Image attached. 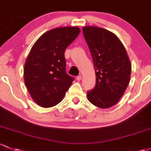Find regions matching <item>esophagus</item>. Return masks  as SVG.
<instances>
[{
    "label": "esophagus",
    "instance_id": "obj_1",
    "mask_svg": "<svg viewBox=\"0 0 151 151\" xmlns=\"http://www.w3.org/2000/svg\"><path fill=\"white\" fill-rule=\"evenodd\" d=\"M76 79H77V81H80L81 79H82V76L79 75V76H77V77H76Z\"/></svg>",
    "mask_w": 151,
    "mask_h": 151
}]
</instances>
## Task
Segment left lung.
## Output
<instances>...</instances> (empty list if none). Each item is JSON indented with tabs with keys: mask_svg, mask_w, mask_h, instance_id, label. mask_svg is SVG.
<instances>
[{
	"mask_svg": "<svg viewBox=\"0 0 151 151\" xmlns=\"http://www.w3.org/2000/svg\"><path fill=\"white\" fill-rule=\"evenodd\" d=\"M82 31L96 75L95 87L87 92V99L100 108H109L119 102L130 82V59L123 44L111 31L96 26H84Z\"/></svg>",
	"mask_w": 151,
	"mask_h": 151,
	"instance_id": "left-lung-1",
	"label": "left lung"
}]
</instances>
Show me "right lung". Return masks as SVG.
Returning a JSON list of instances; mask_svg holds the SVG:
<instances>
[{
	"label": "right lung",
	"instance_id": "right-lung-1",
	"mask_svg": "<svg viewBox=\"0 0 151 151\" xmlns=\"http://www.w3.org/2000/svg\"><path fill=\"white\" fill-rule=\"evenodd\" d=\"M75 26L53 29L44 33L31 48L24 68V82L31 97L42 107L57 105L74 78L66 72L64 51L78 36Z\"/></svg>",
	"mask_w": 151,
	"mask_h": 151
}]
</instances>
